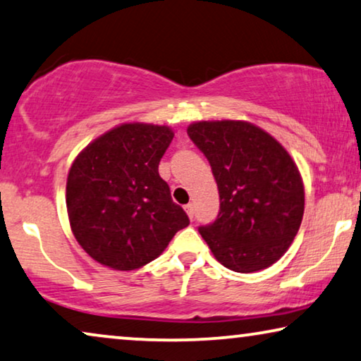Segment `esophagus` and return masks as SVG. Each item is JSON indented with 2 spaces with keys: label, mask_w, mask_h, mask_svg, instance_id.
<instances>
[{
  "label": "esophagus",
  "mask_w": 361,
  "mask_h": 361,
  "mask_svg": "<svg viewBox=\"0 0 361 361\" xmlns=\"http://www.w3.org/2000/svg\"><path fill=\"white\" fill-rule=\"evenodd\" d=\"M185 211H186V214H188V217H190L191 220L195 219V206H192V204H186Z\"/></svg>",
  "instance_id": "34e87169"
}]
</instances>
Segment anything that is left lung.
<instances>
[{
  "instance_id": "1",
  "label": "left lung",
  "mask_w": 361,
  "mask_h": 361,
  "mask_svg": "<svg viewBox=\"0 0 361 361\" xmlns=\"http://www.w3.org/2000/svg\"><path fill=\"white\" fill-rule=\"evenodd\" d=\"M188 136L211 164L220 211L199 227L220 264L248 274L272 266L298 233L305 188L290 154L248 121H197Z\"/></svg>"
}]
</instances>
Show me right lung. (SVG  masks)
<instances>
[{"mask_svg":"<svg viewBox=\"0 0 361 361\" xmlns=\"http://www.w3.org/2000/svg\"><path fill=\"white\" fill-rule=\"evenodd\" d=\"M173 131L125 123L97 137L68 173L66 207L82 250L100 264L134 271L162 255L190 225L160 178L159 164Z\"/></svg>","mask_w":361,"mask_h":361,"instance_id":"obj_1","label":"right lung"}]
</instances>
